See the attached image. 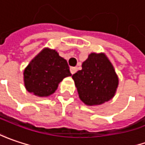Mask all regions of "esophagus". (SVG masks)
Wrapping results in <instances>:
<instances>
[{
    "label": "esophagus",
    "instance_id": "esophagus-1",
    "mask_svg": "<svg viewBox=\"0 0 145 145\" xmlns=\"http://www.w3.org/2000/svg\"><path fill=\"white\" fill-rule=\"evenodd\" d=\"M70 71H71V73L73 74L77 71V67H71Z\"/></svg>",
    "mask_w": 145,
    "mask_h": 145
}]
</instances>
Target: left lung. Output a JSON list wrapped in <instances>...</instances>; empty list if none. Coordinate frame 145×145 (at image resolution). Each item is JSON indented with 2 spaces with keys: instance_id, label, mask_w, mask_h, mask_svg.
<instances>
[{
  "instance_id": "left-lung-1",
  "label": "left lung",
  "mask_w": 145,
  "mask_h": 145,
  "mask_svg": "<svg viewBox=\"0 0 145 145\" xmlns=\"http://www.w3.org/2000/svg\"><path fill=\"white\" fill-rule=\"evenodd\" d=\"M80 100L87 105H99L114 97L118 78L103 53H91L82 64V70L72 75Z\"/></svg>"
}]
</instances>
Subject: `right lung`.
<instances>
[{
    "instance_id": "obj_1",
    "label": "right lung",
    "mask_w": 145,
    "mask_h": 145,
    "mask_svg": "<svg viewBox=\"0 0 145 145\" xmlns=\"http://www.w3.org/2000/svg\"><path fill=\"white\" fill-rule=\"evenodd\" d=\"M66 59L48 48H44L30 61L23 72L26 89L40 97H46L57 90L59 83L71 76Z\"/></svg>"
}]
</instances>
